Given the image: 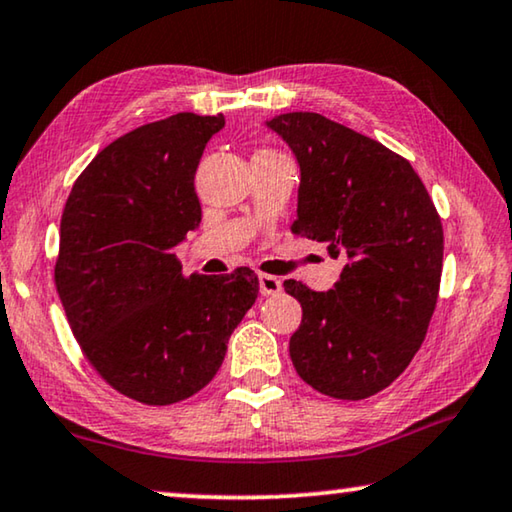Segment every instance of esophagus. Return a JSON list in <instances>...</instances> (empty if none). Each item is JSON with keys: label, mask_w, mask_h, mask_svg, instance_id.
Wrapping results in <instances>:
<instances>
[{"label": "esophagus", "mask_w": 512, "mask_h": 512, "mask_svg": "<svg viewBox=\"0 0 512 512\" xmlns=\"http://www.w3.org/2000/svg\"><path fill=\"white\" fill-rule=\"evenodd\" d=\"M258 288H261V295H277L281 291V281L272 274H258Z\"/></svg>", "instance_id": "1"}]
</instances>
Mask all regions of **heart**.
Masks as SVG:
<instances>
[{
  "instance_id": "b5f03b06",
  "label": "heart",
  "mask_w": 512,
  "mask_h": 512,
  "mask_svg": "<svg viewBox=\"0 0 512 512\" xmlns=\"http://www.w3.org/2000/svg\"><path fill=\"white\" fill-rule=\"evenodd\" d=\"M258 152H263V154H272V150H258Z\"/></svg>"
}]
</instances>
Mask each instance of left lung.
<instances>
[{"label": "left lung", "instance_id": "8db88e82", "mask_svg": "<svg viewBox=\"0 0 512 512\" xmlns=\"http://www.w3.org/2000/svg\"><path fill=\"white\" fill-rule=\"evenodd\" d=\"M300 164L293 233L325 242L346 265L330 291L288 279L302 305L291 360L337 399H365L409 367L439 298L443 228L413 166L379 140L318 113L268 122Z\"/></svg>", "mask_w": 512, "mask_h": 512}]
</instances>
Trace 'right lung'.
Returning a JSON list of instances; mask_svg holds the SVG:
<instances>
[{
	"label": "right lung",
	"instance_id": "right-lung-1",
	"mask_svg": "<svg viewBox=\"0 0 512 512\" xmlns=\"http://www.w3.org/2000/svg\"><path fill=\"white\" fill-rule=\"evenodd\" d=\"M224 115L177 113L96 154L59 224L55 286L85 358L117 392L182 402L219 372L258 295L254 270L182 274L173 254L201 224L194 177Z\"/></svg>",
	"mask_w": 512,
	"mask_h": 512
}]
</instances>
